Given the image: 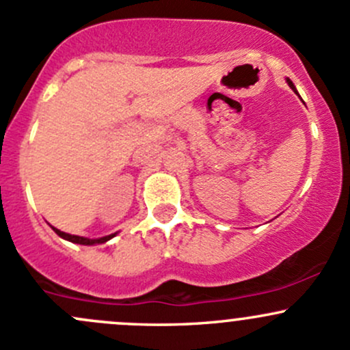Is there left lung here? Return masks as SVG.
I'll return each mask as SVG.
<instances>
[{"instance_id": "left-lung-1", "label": "left lung", "mask_w": 350, "mask_h": 350, "mask_svg": "<svg viewBox=\"0 0 350 350\" xmlns=\"http://www.w3.org/2000/svg\"><path fill=\"white\" fill-rule=\"evenodd\" d=\"M286 83H288V85H290V88H292V90H293V92H295V94H297V95H299V92H297V88H295V85H293V83H292V80H290V79H286Z\"/></svg>"}]
</instances>
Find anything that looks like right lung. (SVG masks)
<instances>
[{
	"label": "right lung",
	"instance_id": "1",
	"mask_svg": "<svg viewBox=\"0 0 350 350\" xmlns=\"http://www.w3.org/2000/svg\"><path fill=\"white\" fill-rule=\"evenodd\" d=\"M51 228H53V226H51ZM53 231L58 234V237L64 238V240H68L72 243H79V245H98V243L109 241L110 238H113L117 234V233H113V234H109V237H102V238H97V240H90V238H83V237H77V234L65 233V231L57 230V228H53Z\"/></svg>",
	"mask_w": 350,
	"mask_h": 350
}]
</instances>
